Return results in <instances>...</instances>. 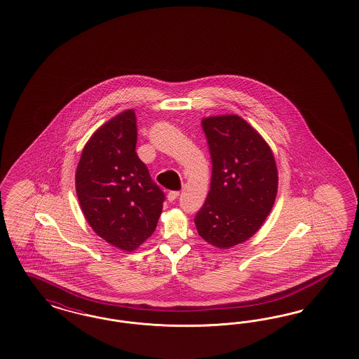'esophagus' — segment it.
Returning <instances> with one entry per match:
<instances>
[{"instance_id": "34e87169", "label": "esophagus", "mask_w": 359, "mask_h": 359, "mask_svg": "<svg viewBox=\"0 0 359 359\" xmlns=\"http://www.w3.org/2000/svg\"><path fill=\"white\" fill-rule=\"evenodd\" d=\"M178 196H180L178 191H170V193L168 194V201H169V202H173V201L178 198Z\"/></svg>"}]
</instances>
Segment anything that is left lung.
<instances>
[{
	"label": "left lung",
	"mask_w": 359,
	"mask_h": 359,
	"mask_svg": "<svg viewBox=\"0 0 359 359\" xmlns=\"http://www.w3.org/2000/svg\"><path fill=\"white\" fill-rule=\"evenodd\" d=\"M206 135L212 182L196 215L199 237L217 249H230L261 229L278 191L273 150L252 125L237 114L201 121Z\"/></svg>",
	"instance_id": "obj_1"
}]
</instances>
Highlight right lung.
<instances>
[{"instance_id":"obj_1","label":"right lung","mask_w":359,"mask_h":359,"mask_svg":"<svg viewBox=\"0 0 359 359\" xmlns=\"http://www.w3.org/2000/svg\"><path fill=\"white\" fill-rule=\"evenodd\" d=\"M137 121L126 109L88 140L76 170L85 219L109 245L133 252L156 230L165 196L135 153Z\"/></svg>"}]
</instances>
